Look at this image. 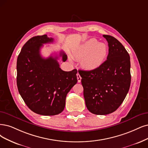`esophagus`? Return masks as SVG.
<instances>
[{"label":"esophagus","instance_id":"obj_1","mask_svg":"<svg viewBox=\"0 0 148 148\" xmlns=\"http://www.w3.org/2000/svg\"><path fill=\"white\" fill-rule=\"evenodd\" d=\"M77 81H78V82L79 83V82H81V79H82V77H81V76L80 75V74H79V73H77Z\"/></svg>","mask_w":148,"mask_h":148}]
</instances>
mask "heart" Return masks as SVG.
I'll return each mask as SVG.
<instances>
[{
    "mask_svg": "<svg viewBox=\"0 0 148 148\" xmlns=\"http://www.w3.org/2000/svg\"><path fill=\"white\" fill-rule=\"evenodd\" d=\"M107 54L104 43L98 42L95 38L85 41L74 52L77 59H82V64L86 69H94L102 64Z\"/></svg>",
    "mask_w": 148,
    "mask_h": 148,
    "instance_id": "obj_1",
    "label": "heart"
}]
</instances>
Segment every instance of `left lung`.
I'll use <instances>...</instances> for the list:
<instances>
[{"label":"left lung","mask_w":148,"mask_h":148,"mask_svg":"<svg viewBox=\"0 0 148 148\" xmlns=\"http://www.w3.org/2000/svg\"><path fill=\"white\" fill-rule=\"evenodd\" d=\"M103 36L108 42L107 60L95 69L79 71L86 108L99 115L117 110L127 94L131 82L127 51L115 38L107 35Z\"/></svg>","instance_id":"1"}]
</instances>
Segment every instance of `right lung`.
<instances>
[{"label":"right lung","instance_id":"right-lung-1","mask_svg":"<svg viewBox=\"0 0 148 148\" xmlns=\"http://www.w3.org/2000/svg\"><path fill=\"white\" fill-rule=\"evenodd\" d=\"M53 41L47 35L34 36L22 48L17 59V86L21 96L32 111L45 116L56 115L65 107L68 92L77 84V69L64 71L57 57L44 58L43 44ZM63 62L67 56L61 51Z\"/></svg>","mask_w":148,"mask_h":148}]
</instances>
